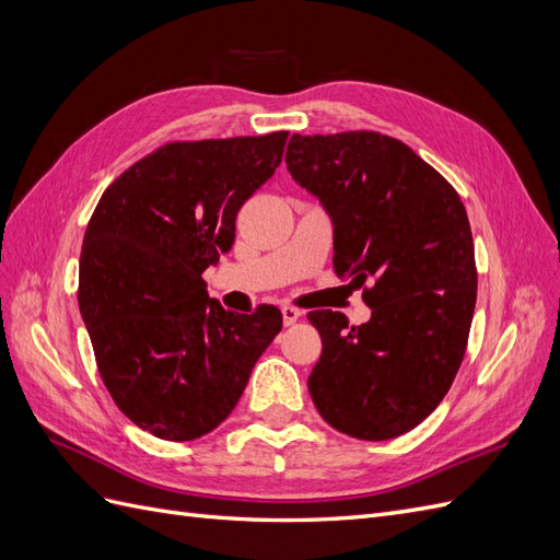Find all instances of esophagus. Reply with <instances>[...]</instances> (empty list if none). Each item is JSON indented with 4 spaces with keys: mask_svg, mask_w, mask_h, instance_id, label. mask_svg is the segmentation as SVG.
Here are the masks:
<instances>
[{
    "mask_svg": "<svg viewBox=\"0 0 560 560\" xmlns=\"http://www.w3.org/2000/svg\"><path fill=\"white\" fill-rule=\"evenodd\" d=\"M301 311L296 308V306H282V319H284V325H294L296 319H301Z\"/></svg>",
    "mask_w": 560,
    "mask_h": 560,
    "instance_id": "obj_1",
    "label": "esophagus"
}]
</instances>
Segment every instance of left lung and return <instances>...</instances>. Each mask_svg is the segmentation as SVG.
I'll use <instances>...</instances> for the list:
<instances>
[{"label": "left lung", "mask_w": 560, "mask_h": 560, "mask_svg": "<svg viewBox=\"0 0 560 560\" xmlns=\"http://www.w3.org/2000/svg\"><path fill=\"white\" fill-rule=\"evenodd\" d=\"M287 171L334 222V270L364 287V325L313 311L308 389L338 432L383 442L420 425L463 364L477 303L467 210L411 147L376 130L299 135Z\"/></svg>", "instance_id": "obj_1"}]
</instances>
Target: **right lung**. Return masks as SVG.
<instances>
[{
  "instance_id": "obj_1",
  "label": "right lung",
  "mask_w": 560,
  "mask_h": 560,
  "mask_svg": "<svg viewBox=\"0 0 560 560\" xmlns=\"http://www.w3.org/2000/svg\"><path fill=\"white\" fill-rule=\"evenodd\" d=\"M287 130L167 142L100 198L83 235L79 311L97 371L135 425L167 442L212 432L282 329L276 306L231 313L202 270L235 238V214L276 173Z\"/></svg>"
}]
</instances>
